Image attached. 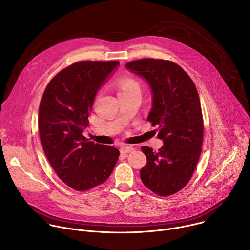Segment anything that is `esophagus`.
<instances>
[{"label": "esophagus", "mask_w": 250, "mask_h": 250, "mask_svg": "<svg viewBox=\"0 0 250 250\" xmlns=\"http://www.w3.org/2000/svg\"><path fill=\"white\" fill-rule=\"evenodd\" d=\"M134 150V147L133 146H121V152L122 153H129V152H131V151H133Z\"/></svg>", "instance_id": "obj_1"}]
</instances>
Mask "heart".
<instances>
[{
    "mask_svg": "<svg viewBox=\"0 0 250 250\" xmlns=\"http://www.w3.org/2000/svg\"><path fill=\"white\" fill-rule=\"evenodd\" d=\"M117 87L120 93L130 92L133 90H140L139 83L132 77L129 76H123L117 82Z\"/></svg>",
    "mask_w": 250,
    "mask_h": 250,
    "instance_id": "1",
    "label": "heart"
}]
</instances>
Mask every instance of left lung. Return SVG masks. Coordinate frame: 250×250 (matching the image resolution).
<instances>
[{
	"instance_id": "left-lung-1",
	"label": "left lung",
	"mask_w": 250,
	"mask_h": 250,
	"mask_svg": "<svg viewBox=\"0 0 250 250\" xmlns=\"http://www.w3.org/2000/svg\"><path fill=\"white\" fill-rule=\"evenodd\" d=\"M125 66L151 87L147 121L158 126L164 144L158 152L141 147L147 158L140 170L142 183L159 196L173 195L188 184L202 152L204 121L197 88L184 69L169 60L144 58Z\"/></svg>"
}]
</instances>
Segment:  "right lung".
<instances>
[{
    "mask_svg": "<svg viewBox=\"0 0 250 250\" xmlns=\"http://www.w3.org/2000/svg\"><path fill=\"white\" fill-rule=\"evenodd\" d=\"M119 61H80L62 69L47 84L39 113L44 153L60 179L88 191L112 174L120 151L83 136L95 96Z\"/></svg>",
    "mask_w": 250,
    "mask_h": 250,
    "instance_id": "add662e5",
    "label": "right lung"
}]
</instances>
